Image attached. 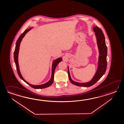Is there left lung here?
Segmentation results:
<instances>
[{"label":"left lung","instance_id":"8db88e82","mask_svg":"<svg viewBox=\"0 0 124 124\" xmlns=\"http://www.w3.org/2000/svg\"><path fill=\"white\" fill-rule=\"evenodd\" d=\"M93 31L95 32V34L97 39V44L100 52V56L99 58V63L98 69L96 74L90 81L87 83H80L76 82L71 79L68 68V75L69 79L71 82L75 85L80 87H90L93 85L98 81L104 75L106 72L107 66V47L105 43V36L103 34L102 30L98 28L97 26H95L93 28Z\"/></svg>","mask_w":124,"mask_h":124}]
</instances>
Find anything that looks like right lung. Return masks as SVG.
Masks as SVG:
<instances>
[{"label": "right lung", "mask_w": 124, "mask_h": 124, "mask_svg": "<svg viewBox=\"0 0 124 124\" xmlns=\"http://www.w3.org/2000/svg\"><path fill=\"white\" fill-rule=\"evenodd\" d=\"M31 28H29L28 29L25 30V31L21 34L20 35V36H19V38L17 40L16 43V48L14 52V59L15 62L16 63V67L17 72L18 73V74L19 75V77L23 80L27 84H28V85L30 86L31 87H32V88H35V89H41V88H47L48 87H49L50 85H52V83L53 82V80H54V72L55 70V68L56 67V66L57 65L58 63H59L60 62L62 61V58H58L57 60H56L55 61L53 62V63H52V77L51 79L48 82L46 83V84H44L42 85H33L30 84L29 83L27 82L26 80H25L23 77H22V75L20 73V72L19 71V64H18V53H19V45L20 43L22 40V39L24 37V36H25V34L27 33L28 31L30 30Z\"/></svg>", "instance_id": "right-lung-1"}]
</instances>
